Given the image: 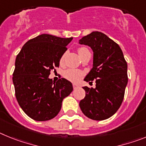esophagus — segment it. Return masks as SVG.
I'll return each mask as SVG.
<instances>
[{
	"label": "esophagus",
	"mask_w": 146,
	"mask_h": 146,
	"mask_svg": "<svg viewBox=\"0 0 146 146\" xmlns=\"http://www.w3.org/2000/svg\"><path fill=\"white\" fill-rule=\"evenodd\" d=\"M73 88H74V89H77V88H79V86L77 84H73Z\"/></svg>",
	"instance_id": "obj_1"
}]
</instances>
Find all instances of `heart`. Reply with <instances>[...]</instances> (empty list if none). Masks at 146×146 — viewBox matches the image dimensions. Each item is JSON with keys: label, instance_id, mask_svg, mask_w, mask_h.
<instances>
[{"label": "heart", "instance_id": "heart-1", "mask_svg": "<svg viewBox=\"0 0 146 146\" xmlns=\"http://www.w3.org/2000/svg\"><path fill=\"white\" fill-rule=\"evenodd\" d=\"M85 50H87L86 48H83V47H81L78 50V53L80 54L82 52V51H84ZM65 55L66 54H64V55H62V56L60 57V64H63L64 61V58H65ZM82 75V72H80L79 70H77V69H67L64 72V76L65 77L66 79L72 81V82H77V81L79 80L81 78Z\"/></svg>", "mask_w": 146, "mask_h": 146}]
</instances>
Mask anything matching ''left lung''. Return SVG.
<instances>
[{"label":"left lung","mask_w":146,"mask_h":146,"mask_svg":"<svg viewBox=\"0 0 146 146\" xmlns=\"http://www.w3.org/2000/svg\"><path fill=\"white\" fill-rule=\"evenodd\" d=\"M79 44L87 45L94 52L93 67L84 80L96 82L94 88L83 87L86 96L80 102V108L91 119H108L119 109L128 82L123 52L118 44L99 31L83 36Z\"/></svg>","instance_id":"obj_1"}]
</instances>
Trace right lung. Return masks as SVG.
<instances>
[{
  "mask_svg": "<svg viewBox=\"0 0 146 146\" xmlns=\"http://www.w3.org/2000/svg\"><path fill=\"white\" fill-rule=\"evenodd\" d=\"M72 39L39 35L28 41L17 56L12 78L15 96L23 111L35 121L55 118L64 98L73 91L72 82L65 78L57 82L49 78Z\"/></svg>",
  "mask_w": 146,
  "mask_h": 146,
  "instance_id": "add662e5",
  "label": "right lung"
}]
</instances>
